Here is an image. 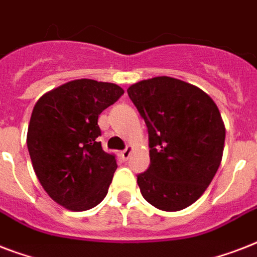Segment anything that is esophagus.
I'll list each match as a JSON object with an SVG mask.
<instances>
[{"label":"esophagus","instance_id":"34e87169","mask_svg":"<svg viewBox=\"0 0 257 257\" xmlns=\"http://www.w3.org/2000/svg\"><path fill=\"white\" fill-rule=\"evenodd\" d=\"M132 152H133V148H132V147H131V145H128V147H126V148H125L124 151H121V152H120V157H121V159H122V160H128L129 156L132 155Z\"/></svg>","mask_w":257,"mask_h":257}]
</instances>
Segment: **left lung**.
Instances as JSON below:
<instances>
[{
  "mask_svg": "<svg viewBox=\"0 0 257 257\" xmlns=\"http://www.w3.org/2000/svg\"><path fill=\"white\" fill-rule=\"evenodd\" d=\"M149 137V168L137 175L153 207L175 212L203 195L219 169L225 128L217 105L201 89L177 78H149L128 88Z\"/></svg>",
  "mask_w": 257,
  "mask_h": 257,
  "instance_id": "obj_1",
  "label": "left lung"
}]
</instances>
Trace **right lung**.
Returning <instances> with one entry per match:
<instances>
[{"label": "right lung", "instance_id": "obj_1", "mask_svg": "<svg viewBox=\"0 0 257 257\" xmlns=\"http://www.w3.org/2000/svg\"><path fill=\"white\" fill-rule=\"evenodd\" d=\"M122 94L116 84L81 78L34 105L26 139L32 164L46 193L69 211L90 209L108 193L117 163L97 140V120Z\"/></svg>", "mask_w": 257, "mask_h": 257}]
</instances>
